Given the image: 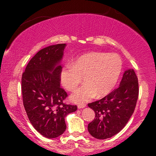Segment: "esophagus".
Listing matches in <instances>:
<instances>
[{"label": "esophagus", "mask_w": 156, "mask_h": 156, "mask_svg": "<svg viewBox=\"0 0 156 156\" xmlns=\"http://www.w3.org/2000/svg\"><path fill=\"white\" fill-rule=\"evenodd\" d=\"M78 108H85L86 107V104H80V105H78Z\"/></svg>", "instance_id": "1"}]
</instances>
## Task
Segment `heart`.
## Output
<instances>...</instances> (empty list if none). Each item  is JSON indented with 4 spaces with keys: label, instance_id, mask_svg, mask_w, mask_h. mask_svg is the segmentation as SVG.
Wrapping results in <instances>:
<instances>
[{
    "label": "heart",
    "instance_id": "obj_1",
    "mask_svg": "<svg viewBox=\"0 0 156 156\" xmlns=\"http://www.w3.org/2000/svg\"><path fill=\"white\" fill-rule=\"evenodd\" d=\"M122 67V60L117 54L89 52L66 64L59 72V80L63 87L73 91L83 77L84 84L70 96L72 102L82 104L96 96L101 97L109 94L116 84Z\"/></svg>",
    "mask_w": 156,
    "mask_h": 156
}]
</instances>
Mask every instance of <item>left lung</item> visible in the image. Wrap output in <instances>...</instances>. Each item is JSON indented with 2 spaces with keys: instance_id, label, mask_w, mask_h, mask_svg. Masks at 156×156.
I'll use <instances>...</instances> for the list:
<instances>
[{
  "instance_id": "8db88e82",
  "label": "left lung",
  "mask_w": 156,
  "mask_h": 156,
  "mask_svg": "<svg viewBox=\"0 0 156 156\" xmlns=\"http://www.w3.org/2000/svg\"><path fill=\"white\" fill-rule=\"evenodd\" d=\"M138 97L137 76L133 69L126 70L119 88L99 101L88 104L95 119L88 131L97 139H106L123 129L135 109Z\"/></svg>"
}]
</instances>
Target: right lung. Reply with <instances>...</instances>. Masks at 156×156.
<instances>
[{
	"instance_id": "add662e5",
	"label": "right lung",
	"mask_w": 156,
	"mask_h": 156,
	"mask_svg": "<svg viewBox=\"0 0 156 156\" xmlns=\"http://www.w3.org/2000/svg\"><path fill=\"white\" fill-rule=\"evenodd\" d=\"M66 44L40 50L27 64L22 76L23 105L30 121L48 138L61 136L66 130L65 116L77 109L63 103L67 97L61 88L59 72Z\"/></svg>"
}]
</instances>
